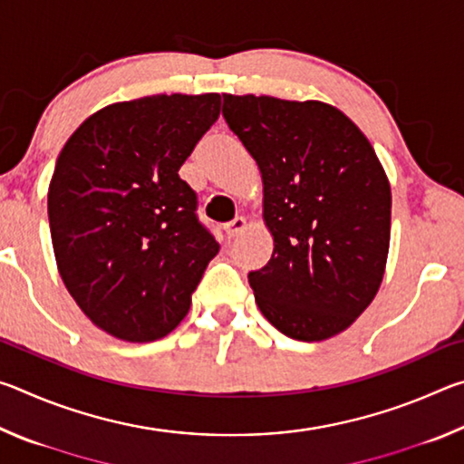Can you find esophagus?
Segmentation results:
<instances>
[{
  "mask_svg": "<svg viewBox=\"0 0 464 464\" xmlns=\"http://www.w3.org/2000/svg\"><path fill=\"white\" fill-rule=\"evenodd\" d=\"M247 227V221L243 217H237V218H233L231 223H227L225 225V233H227V237L229 239H233V237H237V235L246 229Z\"/></svg>",
  "mask_w": 464,
  "mask_h": 464,
  "instance_id": "obj_1",
  "label": "esophagus"
}]
</instances>
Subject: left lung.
Segmentation results:
<instances>
[{
  "instance_id": "1",
  "label": "left lung",
  "mask_w": 464,
  "mask_h": 464,
  "mask_svg": "<svg viewBox=\"0 0 464 464\" xmlns=\"http://www.w3.org/2000/svg\"><path fill=\"white\" fill-rule=\"evenodd\" d=\"M223 116L264 182L268 264L247 274L256 303L293 340L343 332L379 293L391 186L372 145L324 102L223 93Z\"/></svg>"
}]
</instances>
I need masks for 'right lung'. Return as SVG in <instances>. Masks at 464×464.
<instances>
[{
  "label": "right lung",
  "instance_id": "obj_1",
  "mask_svg": "<svg viewBox=\"0 0 464 464\" xmlns=\"http://www.w3.org/2000/svg\"><path fill=\"white\" fill-rule=\"evenodd\" d=\"M218 112V93L119 102L61 149L49 186L57 268L92 324L119 340L176 329L218 254L196 192L178 176Z\"/></svg>",
  "mask_w": 464,
  "mask_h": 464
}]
</instances>
